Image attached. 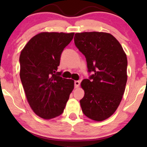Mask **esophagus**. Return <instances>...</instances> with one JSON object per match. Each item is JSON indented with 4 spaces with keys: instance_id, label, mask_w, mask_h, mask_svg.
Returning a JSON list of instances; mask_svg holds the SVG:
<instances>
[{
    "instance_id": "esophagus-1",
    "label": "esophagus",
    "mask_w": 147,
    "mask_h": 147,
    "mask_svg": "<svg viewBox=\"0 0 147 147\" xmlns=\"http://www.w3.org/2000/svg\"><path fill=\"white\" fill-rule=\"evenodd\" d=\"M80 81H75L74 82V85H75V88H77L80 86Z\"/></svg>"
}]
</instances>
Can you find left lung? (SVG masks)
<instances>
[{"instance_id": "left-lung-1", "label": "left lung", "mask_w": 147, "mask_h": 147, "mask_svg": "<svg viewBox=\"0 0 147 147\" xmlns=\"http://www.w3.org/2000/svg\"><path fill=\"white\" fill-rule=\"evenodd\" d=\"M74 43L85 56L89 79L81 83L84 96L80 100L83 113L102 121L114 113L121 102L127 82V57L121 45L111 34L77 33Z\"/></svg>"}]
</instances>
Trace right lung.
Masks as SVG:
<instances>
[{"mask_svg":"<svg viewBox=\"0 0 147 147\" xmlns=\"http://www.w3.org/2000/svg\"><path fill=\"white\" fill-rule=\"evenodd\" d=\"M74 33L43 32L29 40L19 57L20 78L31 109L44 119L63 112L74 81L61 78L57 72L64 48Z\"/></svg>","mask_w":147,"mask_h":147,"instance_id":"obj_1","label":"right lung"}]
</instances>
